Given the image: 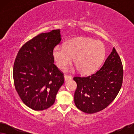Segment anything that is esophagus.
I'll list each match as a JSON object with an SVG mask.
<instances>
[{
    "mask_svg": "<svg viewBox=\"0 0 134 134\" xmlns=\"http://www.w3.org/2000/svg\"><path fill=\"white\" fill-rule=\"evenodd\" d=\"M64 77H65V81L72 79V77L70 76H68V75H65V76H64Z\"/></svg>",
    "mask_w": 134,
    "mask_h": 134,
    "instance_id": "1",
    "label": "esophagus"
}]
</instances>
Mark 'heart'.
Returning a JSON list of instances; mask_svg holds the SVG:
<instances>
[{
    "label": "heart",
    "instance_id": "heart-1",
    "mask_svg": "<svg viewBox=\"0 0 134 134\" xmlns=\"http://www.w3.org/2000/svg\"><path fill=\"white\" fill-rule=\"evenodd\" d=\"M56 65L63 69L73 62L77 70L83 74H90L98 69L105 56V49L99 41L88 38L78 37L69 40L65 47L57 46L52 51Z\"/></svg>",
    "mask_w": 134,
    "mask_h": 134
}]
</instances>
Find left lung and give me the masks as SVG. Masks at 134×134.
<instances>
[{"label": "left lung", "mask_w": 134, "mask_h": 134, "mask_svg": "<svg viewBox=\"0 0 134 134\" xmlns=\"http://www.w3.org/2000/svg\"><path fill=\"white\" fill-rule=\"evenodd\" d=\"M123 67L113 47L99 70L88 76H75L74 103L80 110L94 113L105 109L118 94L122 83Z\"/></svg>", "instance_id": "1"}]
</instances>
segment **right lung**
I'll return each instance as SVG.
<instances>
[{
    "mask_svg": "<svg viewBox=\"0 0 134 134\" xmlns=\"http://www.w3.org/2000/svg\"><path fill=\"white\" fill-rule=\"evenodd\" d=\"M60 41V29L38 34L21 47L14 60L15 89L24 103L34 110L52 106L64 83L63 73L54 63L52 55Z\"/></svg>",
    "mask_w": 134,
    "mask_h": 134,
    "instance_id": "1",
    "label": "right lung"
}]
</instances>
